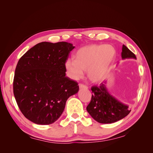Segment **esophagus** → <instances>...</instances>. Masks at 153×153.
Here are the masks:
<instances>
[{
    "mask_svg": "<svg viewBox=\"0 0 153 153\" xmlns=\"http://www.w3.org/2000/svg\"><path fill=\"white\" fill-rule=\"evenodd\" d=\"M78 85H79L80 88H84V89H87V86L84 84H78Z\"/></svg>",
    "mask_w": 153,
    "mask_h": 153,
    "instance_id": "obj_1",
    "label": "esophagus"
}]
</instances>
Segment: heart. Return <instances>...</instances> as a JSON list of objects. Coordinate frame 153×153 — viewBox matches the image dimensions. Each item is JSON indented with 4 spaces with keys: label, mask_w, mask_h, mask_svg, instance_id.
I'll list each match as a JSON object with an SVG mask.
<instances>
[{
    "label": "heart",
    "mask_w": 153,
    "mask_h": 153,
    "mask_svg": "<svg viewBox=\"0 0 153 153\" xmlns=\"http://www.w3.org/2000/svg\"><path fill=\"white\" fill-rule=\"evenodd\" d=\"M116 56V50L109 45H91L78 49L75 60L68 59L65 62L68 75L73 80H78L87 70L89 79L99 82L107 75Z\"/></svg>",
    "instance_id": "1"
}]
</instances>
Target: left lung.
Segmentation results:
<instances>
[{"mask_svg": "<svg viewBox=\"0 0 153 153\" xmlns=\"http://www.w3.org/2000/svg\"><path fill=\"white\" fill-rule=\"evenodd\" d=\"M121 56L123 59H137L135 55L124 45ZM91 91V100L86 108L97 122L103 124L113 123L127 116L131 112L127 105L119 102L108 93L103 83L99 86H92Z\"/></svg>", "mask_w": 153, "mask_h": 153, "instance_id": "obj_1", "label": "left lung"}]
</instances>
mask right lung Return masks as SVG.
<instances>
[{"label": "right lung", "mask_w": 153, "mask_h": 153, "mask_svg": "<svg viewBox=\"0 0 153 153\" xmlns=\"http://www.w3.org/2000/svg\"><path fill=\"white\" fill-rule=\"evenodd\" d=\"M75 48L67 42H41L21 57L15 69L13 93L24 116L38 124L56 121L69 96L79 90L66 76L65 62Z\"/></svg>", "instance_id": "1"}]
</instances>
